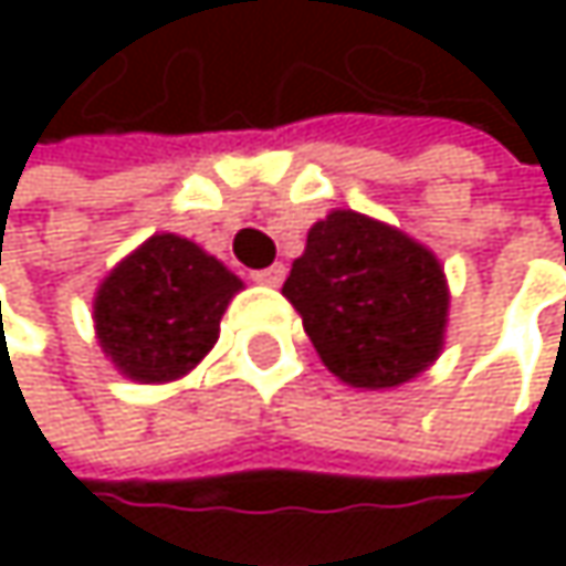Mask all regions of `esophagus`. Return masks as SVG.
<instances>
[{
    "label": "esophagus",
    "instance_id": "1",
    "mask_svg": "<svg viewBox=\"0 0 566 566\" xmlns=\"http://www.w3.org/2000/svg\"><path fill=\"white\" fill-rule=\"evenodd\" d=\"M252 282L279 287V284L284 282V265H269V269H262V272H252Z\"/></svg>",
    "mask_w": 566,
    "mask_h": 566
}]
</instances>
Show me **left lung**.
Returning a JSON list of instances; mask_svg holds the SVG:
<instances>
[{
  "instance_id": "8db88e82",
  "label": "left lung",
  "mask_w": 566,
  "mask_h": 566,
  "mask_svg": "<svg viewBox=\"0 0 566 566\" xmlns=\"http://www.w3.org/2000/svg\"><path fill=\"white\" fill-rule=\"evenodd\" d=\"M282 294L324 367L360 390L409 384L446 340L449 284L439 259L354 209H334L311 226Z\"/></svg>"
}]
</instances>
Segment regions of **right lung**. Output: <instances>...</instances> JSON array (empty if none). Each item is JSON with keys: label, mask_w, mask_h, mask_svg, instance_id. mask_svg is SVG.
<instances>
[{"label": "right lung", "mask_w": 566, "mask_h": 566, "mask_svg": "<svg viewBox=\"0 0 566 566\" xmlns=\"http://www.w3.org/2000/svg\"><path fill=\"white\" fill-rule=\"evenodd\" d=\"M242 282L196 242L150 235L94 297V331L111 364L137 384L189 374L219 340V321Z\"/></svg>", "instance_id": "right-lung-1"}]
</instances>
